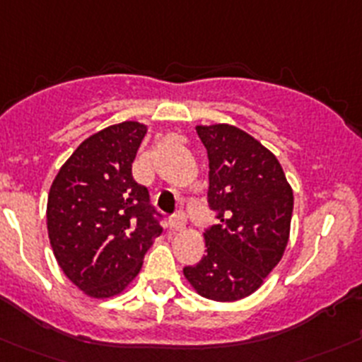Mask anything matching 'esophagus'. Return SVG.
Segmentation results:
<instances>
[{
    "label": "esophagus",
    "mask_w": 362,
    "mask_h": 362,
    "mask_svg": "<svg viewBox=\"0 0 362 362\" xmlns=\"http://www.w3.org/2000/svg\"><path fill=\"white\" fill-rule=\"evenodd\" d=\"M170 227H171V230H175V232L182 230V228L185 227L184 218H182V216H173V218L170 219Z\"/></svg>",
    "instance_id": "34e87169"
}]
</instances>
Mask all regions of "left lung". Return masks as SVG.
I'll return each instance as SVG.
<instances>
[{
	"mask_svg": "<svg viewBox=\"0 0 362 362\" xmlns=\"http://www.w3.org/2000/svg\"><path fill=\"white\" fill-rule=\"evenodd\" d=\"M207 148V202L219 225L204 234L205 255L184 275L198 295L235 302L262 286L289 241L293 189L275 155L232 124H198Z\"/></svg>",
	"mask_w": 362,
	"mask_h": 362,
	"instance_id": "obj_1",
	"label": "left lung"
}]
</instances>
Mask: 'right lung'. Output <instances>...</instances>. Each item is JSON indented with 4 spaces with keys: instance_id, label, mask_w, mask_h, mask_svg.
Returning <instances> with one entry per match:
<instances>
[{
    "instance_id": "add662e5",
    "label": "right lung",
    "mask_w": 362,
    "mask_h": 362,
    "mask_svg": "<svg viewBox=\"0 0 362 362\" xmlns=\"http://www.w3.org/2000/svg\"><path fill=\"white\" fill-rule=\"evenodd\" d=\"M146 130L123 121L96 132L73 151L49 189V245L67 279L90 298L123 293L162 232L148 189L132 177Z\"/></svg>"
}]
</instances>
